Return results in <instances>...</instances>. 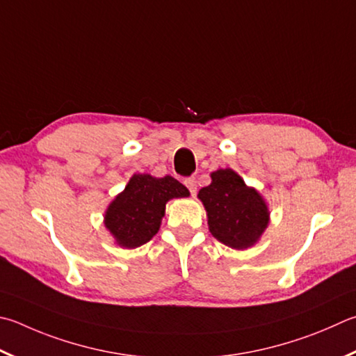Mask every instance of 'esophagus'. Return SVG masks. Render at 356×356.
<instances>
[{"mask_svg":"<svg viewBox=\"0 0 356 356\" xmlns=\"http://www.w3.org/2000/svg\"><path fill=\"white\" fill-rule=\"evenodd\" d=\"M185 186L188 188L190 195L191 196H196V191H197V185H196V179L195 177H188L185 179Z\"/></svg>","mask_w":356,"mask_h":356,"instance_id":"34e87169","label":"esophagus"}]
</instances>
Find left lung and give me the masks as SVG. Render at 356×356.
Wrapping results in <instances>:
<instances>
[{
	"label": "left lung",
	"instance_id": "8db88e82",
	"mask_svg": "<svg viewBox=\"0 0 356 356\" xmlns=\"http://www.w3.org/2000/svg\"><path fill=\"white\" fill-rule=\"evenodd\" d=\"M209 216V229L218 241L234 249L254 244L269 221L268 207L232 170L211 172V184L199 191Z\"/></svg>",
	"mask_w": 356,
	"mask_h": 356
}]
</instances>
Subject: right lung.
<instances>
[{"mask_svg": "<svg viewBox=\"0 0 356 356\" xmlns=\"http://www.w3.org/2000/svg\"><path fill=\"white\" fill-rule=\"evenodd\" d=\"M186 196V186L171 176L134 174L124 191L108 205L106 227L122 248H138L159 232L168 200Z\"/></svg>", "mask_w": 356, "mask_h": 356, "instance_id": "right-lung-1", "label": "right lung"}]
</instances>
